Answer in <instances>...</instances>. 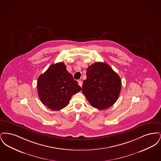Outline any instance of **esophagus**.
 <instances>
[{"label":"esophagus","mask_w":161,"mask_h":161,"mask_svg":"<svg viewBox=\"0 0 161 161\" xmlns=\"http://www.w3.org/2000/svg\"><path fill=\"white\" fill-rule=\"evenodd\" d=\"M78 85L80 86H81V87H82V85H83V81H78Z\"/></svg>","instance_id":"esophagus-1"}]
</instances>
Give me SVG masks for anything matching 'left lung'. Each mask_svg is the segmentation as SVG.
Instances as JSON below:
<instances>
[{
  "label": "left lung",
  "mask_w": 161,
  "mask_h": 161,
  "mask_svg": "<svg viewBox=\"0 0 161 161\" xmlns=\"http://www.w3.org/2000/svg\"><path fill=\"white\" fill-rule=\"evenodd\" d=\"M82 92L92 107L104 110L118 100L121 90L119 76L107 63L96 62L87 69Z\"/></svg>",
  "instance_id": "8db88e82"
}]
</instances>
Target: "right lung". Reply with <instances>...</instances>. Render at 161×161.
I'll return each mask as SVG.
<instances>
[{
  "instance_id": "add662e5",
  "label": "right lung",
  "mask_w": 161,
  "mask_h": 161,
  "mask_svg": "<svg viewBox=\"0 0 161 161\" xmlns=\"http://www.w3.org/2000/svg\"><path fill=\"white\" fill-rule=\"evenodd\" d=\"M37 88L42 103L55 111L66 107L73 95L81 90L63 62L52 64L40 75Z\"/></svg>"
}]
</instances>
